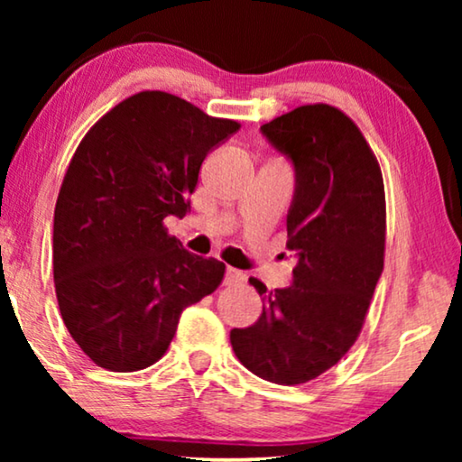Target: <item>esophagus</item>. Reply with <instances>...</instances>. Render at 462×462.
Returning <instances> with one entry per match:
<instances>
[{"label":"esophagus","mask_w":462,"mask_h":462,"mask_svg":"<svg viewBox=\"0 0 462 462\" xmlns=\"http://www.w3.org/2000/svg\"><path fill=\"white\" fill-rule=\"evenodd\" d=\"M244 282H245L244 271L226 267V271H225V283H226V286H237V283H244Z\"/></svg>","instance_id":"esophagus-1"}]
</instances>
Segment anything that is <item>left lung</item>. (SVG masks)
Masks as SVG:
<instances>
[{
    "instance_id": "8db88e82",
    "label": "left lung",
    "mask_w": 462,
    "mask_h": 462,
    "mask_svg": "<svg viewBox=\"0 0 462 462\" xmlns=\"http://www.w3.org/2000/svg\"><path fill=\"white\" fill-rule=\"evenodd\" d=\"M294 168L286 226L292 283L263 296L250 328L231 346L250 372L300 384L330 370L362 330L384 258L383 174L362 132L330 105H305L261 125Z\"/></svg>"
}]
</instances>
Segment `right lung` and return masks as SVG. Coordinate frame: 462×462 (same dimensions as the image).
<instances>
[{
  "label": "right lung",
  "mask_w": 462,
  "mask_h": 462,
  "mask_svg": "<svg viewBox=\"0 0 462 462\" xmlns=\"http://www.w3.org/2000/svg\"><path fill=\"white\" fill-rule=\"evenodd\" d=\"M239 130L166 92H138L79 143L54 208L52 263L69 334L100 368L155 364L180 313L212 294L225 264L170 237L191 212L201 162Z\"/></svg>",
  "instance_id": "right-lung-1"
}]
</instances>
